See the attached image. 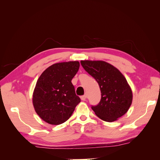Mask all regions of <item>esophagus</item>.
Masks as SVG:
<instances>
[{
    "mask_svg": "<svg viewBox=\"0 0 160 160\" xmlns=\"http://www.w3.org/2000/svg\"><path fill=\"white\" fill-rule=\"evenodd\" d=\"M86 99H87V95H86L81 96V99L82 101H85Z\"/></svg>",
    "mask_w": 160,
    "mask_h": 160,
    "instance_id": "1",
    "label": "esophagus"
}]
</instances>
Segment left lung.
<instances>
[{
  "instance_id": "obj_1",
  "label": "left lung",
  "mask_w": 160,
  "mask_h": 160,
  "mask_svg": "<svg viewBox=\"0 0 160 160\" xmlns=\"http://www.w3.org/2000/svg\"><path fill=\"white\" fill-rule=\"evenodd\" d=\"M84 69L98 82L101 99L91 109L105 122H115L128 112L133 94L126 79L117 68L103 61H81Z\"/></svg>"
}]
</instances>
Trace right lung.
Here are the masks:
<instances>
[{"instance_id": "obj_1", "label": "right lung", "mask_w": 160, "mask_h": 160, "mask_svg": "<svg viewBox=\"0 0 160 160\" xmlns=\"http://www.w3.org/2000/svg\"><path fill=\"white\" fill-rule=\"evenodd\" d=\"M79 61L58 62L49 67L38 79L32 103L45 122L59 125L68 120L81 99L71 80L79 68Z\"/></svg>"}]
</instances>
